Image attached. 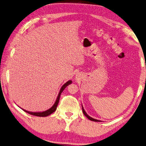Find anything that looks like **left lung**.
Wrapping results in <instances>:
<instances>
[{"instance_id": "obj_1", "label": "left lung", "mask_w": 146, "mask_h": 146, "mask_svg": "<svg viewBox=\"0 0 146 146\" xmlns=\"http://www.w3.org/2000/svg\"><path fill=\"white\" fill-rule=\"evenodd\" d=\"M82 111H83V113H84V114L86 116V117L89 119V120H91V121H95V122H100L101 121H100V120H98V119H94V118H93V117H90V116H89L88 114H87V113H86V111H85V110H84V107H83V106L82 105Z\"/></svg>"}]
</instances>
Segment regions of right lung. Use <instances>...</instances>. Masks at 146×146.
<instances>
[{"instance_id":"obj_1","label":"right lung","mask_w":146,"mask_h":146,"mask_svg":"<svg viewBox=\"0 0 146 146\" xmlns=\"http://www.w3.org/2000/svg\"><path fill=\"white\" fill-rule=\"evenodd\" d=\"M72 80H68V82H66L65 84H64L63 86L61 87V88L60 89V91H59V93L58 94V96L57 97V99H56L55 102L54 103V104L52 106H51L50 109L47 110L46 111H29L27 110H24L23 108H21L23 110V111H25L27 113H28L29 114H31V115H35V116H38V117H46V116H48L50 115V114H51L52 113H53L55 110L56 109H57V105L59 104V98H60V94L62 93V92L64 90V89L66 88V87L68 86V85H70L72 84Z\"/></svg>"}]
</instances>
